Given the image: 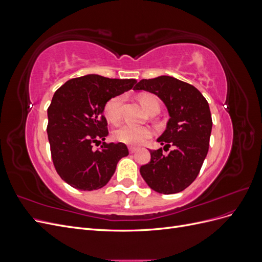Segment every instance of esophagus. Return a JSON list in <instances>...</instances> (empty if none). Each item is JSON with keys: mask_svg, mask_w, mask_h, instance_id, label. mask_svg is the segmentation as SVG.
I'll list each match as a JSON object with an SVG mask.
<instances>
[{"mask_svg": "<svg viewBox=\"0 0 262 262\" xmlns=\"http://www.w3.org/2000/svg\"><path fill=\"white\" fill-rule=\"evenodd\" d=\"M138 150V147H136V146H129V152L130 153H134V152H137Z\"/></svg>", "mask_w": 262, "mask_h": 262, "instance_id": "esophagus-1", "label": "esophagus"}]
</instances>
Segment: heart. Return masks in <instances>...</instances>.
<instances>
[{
    "label": "heart",
    "instance_id": "1",
    "mask_svg": "<svg viewBox=\"0 0 262 262\" xmlns=\"http://www.w3.org/2000/svg\"><path fill=\"white\" fill-rule=\"evenodd\" d=\"M140 104L147 113L153 109L160 110V101L152 94H143L139 97ZM123 102L122 95L114 96L106 101L104 106L105 117L110 122H117L121 116V106ZM115 139L128 145H139L153 136V130L147 125H136L123 123L119 125L114 133Z\"/></svg>",
    "mask_w": 262,
    "mask_h": 262
}]
</instances>
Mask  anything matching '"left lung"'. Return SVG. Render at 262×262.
I'll use <instances>...</instances> for the list:
<instances>
[{"instance_id":"left-lung-1","label":"left lung","mask_w":262,"mask_h":262,"mask_svg":"<svg viewBox=\"0 0 262 262\" xmlns=\"http://www.w3.org/2000/svg\"><path fill=\"white\" fill-rule=\"evenodd\" d=\"M134 91L156 95L168 110L166 130L157 139L165 147L149 150L150 162L140 172L154 191L172 194L185 190L196 178L209 150L212 117L207 99L194 86L177 78L162 75L140 81Z\"/></svg>"}]
</instances>
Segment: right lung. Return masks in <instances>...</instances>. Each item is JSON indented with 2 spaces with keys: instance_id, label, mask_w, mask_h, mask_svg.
Returning a JSON list of instances; mask_svg holds the SVG:
<instances>
[{
  "instance_id": "add662e5",
  "label": "right lung",
  "mask_w": 262,
  "mask_h": 262,
  "mask_svg": "<svg viewBox=\"0 0 262 262\" xmlns=\"http://www.w3.org/2000/svg\"><path fill=\"white\" fill-rule=\"evenodd\" d=\"M134 78L89 74L72 78L54 93L48 108L47 133L55 170L75 189L92 191L107 185L118 162L129 155L124 143L102 142L108 136L106 101L130 91Z\"/></svg>"
}]
</instances>
